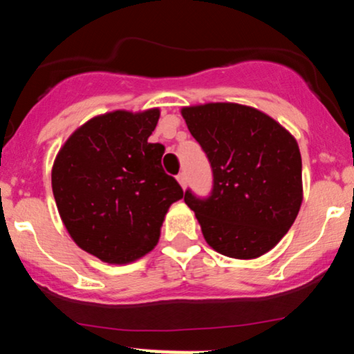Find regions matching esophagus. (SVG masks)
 <instances>
[{
    "mask_svg": "<svg viewBox=\"0 0 354 354\" xmlns=\"http://www.w3.org/2000/svg\"><path fill=\"white\" fill-rule=\"evenodd\" d=\"M176 180H178V183H180L181 188L185 189L186 188V183H188V178H186V174L185 173H180V174H178Z\"/></svg>",
    "mask_w": 354,
    "mask_h": 354,
    "instance_id": "obj_1",
    "label": "esophagus"
}]
</instances>
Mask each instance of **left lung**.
I'll list each match as a JSON object with an SVG mask.
<instances>
[{"label": "left lung", "mask_w": 354, "mask_h": 354, "mask_svg": "<svg viewBox=\"0 0 354 354\" xmlns=\"http://www.w3.org/2000/svg\"><path fill=\"white\" fill-rule=\"evenodd\" d=\"M181 115L213 168L208 200L185 193L206 243L236 259H254L273 250L303 203L301 154L295 136L246 104H194L181 108Z\"/></svg>", "instance_id": "obj_1"}]
</instances>
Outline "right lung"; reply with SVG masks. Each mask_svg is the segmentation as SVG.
<instances>
[{"mask_svg": "<svg viewBox=\"0 0 354 354\" xmlns=\"http://www.w3.org/2000/svg\"><path fill=\"white\" fill-rule=\"evenodd\" d=\"M160 108L115 111L81 124L51 169L58 213L73 241L111 265L148 254L183 189L161 166L165 146L148 138Z\"/></svg>", "mask_w": 354, "mask_h": 354, "instance_id": "add662e5", "label": "right lung"}]
</instances>
